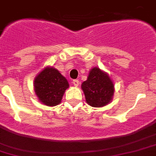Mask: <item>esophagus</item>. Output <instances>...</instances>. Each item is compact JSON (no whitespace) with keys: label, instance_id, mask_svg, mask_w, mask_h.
I'll use <instances>...</instances> for the list:
<instances>
[{"label":"esophagus","instance_id":"1","mask_svg":"<svg viewBox=\"0 0 156 156\" xmlns=\"http://www.w3.org/2000/svg\"><path fill=\"white\" fill-rule=\"evenodd\" d=\"M73 84L74 86H78V84H79V81L78 79H74L73 80Z\"/></svg>","mask_w":156,"mask_h":156}]
</instances>
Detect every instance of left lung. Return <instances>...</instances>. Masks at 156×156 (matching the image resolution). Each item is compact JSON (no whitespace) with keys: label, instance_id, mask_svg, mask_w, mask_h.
Here are the masks:
<instances>
[{"label":"left lung","instance_id":"left-lung-1","mask_svg":"<svg viewBox=\"0 0 156 156\" xmlns=\"http://www.w3.org/2000/svg\"><path fill=\"white\" fill-rule=\"evenodd\" d=\"M87 103L92 107L109 104L114 94V83L109 75L99 68L91 69L86 81L82 84Z\"/></svg>","mask_w":156,"mask_h":156}]
</instances>
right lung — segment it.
Returning a JSON list of instances; mask_svg holds the SVG:
<instances>
[{
	"mask_svg": "<svg viewBox=\"0 0 156 156\" xmlns=\"http://www.w3.org/2000/svg\"><path fill=\"white\" fill-rule=\"evenodd\" d=\"M69 87L67 79L54 68H46L34 80V90L40 101L48 106L60 103L65 90Z\"/></svg>",
	"mask_w": 156,
	"mask_h": 156,
	"instance_id": "1",
	"label": "right lung"
}]
</instances>
